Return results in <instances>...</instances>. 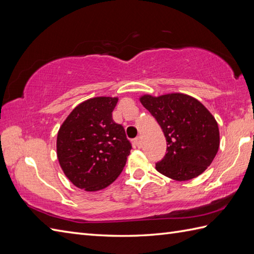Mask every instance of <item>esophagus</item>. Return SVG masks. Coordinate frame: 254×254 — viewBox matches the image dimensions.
<instances>
[{"label":"esophagus","mask_w":254,"mask_h":254,"mask_svg":"<svg viewBox=\"0 0 254 254\" xmlns=\"http://www.w3.org/2000/svg\"><path fill=\"white\" fill-rule=\"evenodd\" d=\"M134 144H135V146H137V147H141V145H142V141H141V137H136L135 139H134Z\"/></svg>","instance_id":"obj_1"}]
</instances>
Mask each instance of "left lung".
I'll return each mask as SVG.
<instances>
[{
    "label": "left lung",
    "instance_id": "left-lung-1",
    "mask_svg": "<svg viewBox=\"0 0 254 254\" xmlns=\"http://www.w3.org/2000/svg\"><path fill=\"white\" fill-rule=\"evenodd\" d=\"M142 105L164 132L167 150L156 169L177 181L199 176L212 164L219 147L217 122L201 102L185 94L144 95Z\"/></svg>",
    "mask_w": 254,
    "mask_h": 254
}]
</instances>
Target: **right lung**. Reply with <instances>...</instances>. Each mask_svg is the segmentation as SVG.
<instances>
[{"label": "right lung", "mask_w": 254, "mask_h": 254, "mask_svg": "<svg viewBox=\"0 0 254 254\" xmlns=\"http://www.w3.org/2000/svg\"><path fill=\"white\" fill-rule=\"evenodd\" d=\"M118 98L95 97L73 111L60 127L57 155L75 187L93 192L107 188L121 174L132 145L121 124L112 120Z\"/></svg>", "instance_id": "obj_1"}]
</instances>
